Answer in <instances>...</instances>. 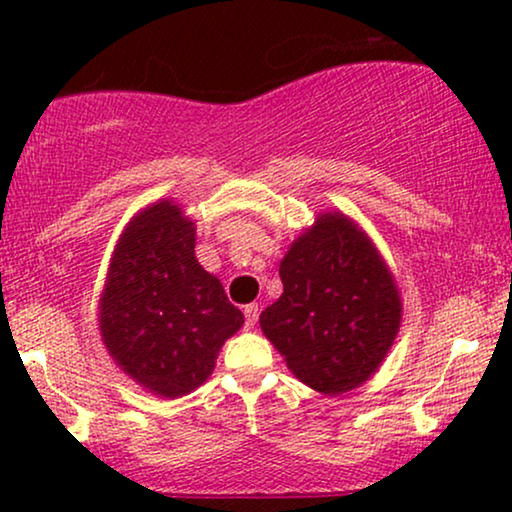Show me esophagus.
Here are the masks:
<instances>
[{
    "label": "esophagus",
    "instance_id": "obj_1",
    "mask_svg": "<svg viewBox=\"0 0 512 512\" xmlns=\"http://www.w3.org/2000/svg\"><path fill=\"white\" fill-rule=\"evenodd\" d=\"M258 314H261V310H258L256 303H249L244 305V317H247V321H244V326L247 328H254L256 321H258Z\"/></svg>",
    "mask_w": 512,
    "mask_h": 512
}]
</instances>
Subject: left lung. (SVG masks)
<instances>
[{
	"mask_svg": "<svg viewBox=\"0 0 512 512\" xmlns=\"http://www.w3.org/2000/svg\"><path fill=\"white\" fill-rule=\"evenodd\" d=\"M284 293L261 328L300 382L326 396L380 368L401 326V296L380 251L345 214L317 216L279 263Z\"/></svg>",
	"mask_w": 512,
	"mask_h": 512,
	"instance_id": "8db88e82",
	"label": "left lung"
}]
</instances>
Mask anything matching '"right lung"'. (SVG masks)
I'll list each match as a JSON object with an SVG mask.
<instances>
[{"label":"right lung","mask_w":512,"mask_h":512,"mask_svg":"<svg viewBox=\"0 0 512 512\" xmlns=\"http://www.w3.org/2000/svg\"><path fill=\"white\" fill-rule=\"evenodd\" d=\"M244 314L195 258V226L160 200L123 230L100 298L109 354L137 384L163 398L191 394Z\"/></svg>","instance_id":"add662e5"}]
</instances>
